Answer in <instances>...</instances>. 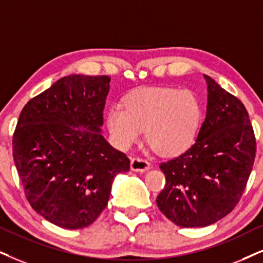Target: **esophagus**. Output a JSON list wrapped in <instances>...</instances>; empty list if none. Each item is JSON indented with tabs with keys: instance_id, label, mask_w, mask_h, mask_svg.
<instances>
[{
	"instance_id": "1",
	"label": "esophagus",
	"mask_w": 263,
	"mask_h": 263,
	"mask_svg": "<svg viewBox=\"0 0 263 263\" xmlns=\"http://www.w3.org/2000/svg\"><path fill=\"white\" fill-rule=\"evenodd\" d=\"M151 167L148 160L143 158H135L131 160V170L137 171V172H144Z\"/></svg>"
}]
</instances>
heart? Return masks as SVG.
I'll use <instances>...</instances> for the list:
<instances>
[{
	"mask_svg": "<svg viewBox=\"0 0 263 263\" xmlns=\"http://www.w3.org/2000/svg\"><path fill=\"white\" fill-rule=\"evenodd\" d=\"M124 105H114L107 112L109 134L122 149L138 142L145 129L154 151L175 155L191 147L200 127L201 104L187 89H139L129 93Z\"/></svg>",
	"mask_w": 263,
	"mask_h": 263,
	"instance_id": "1",
	"label": "heart"
}]
</instances>
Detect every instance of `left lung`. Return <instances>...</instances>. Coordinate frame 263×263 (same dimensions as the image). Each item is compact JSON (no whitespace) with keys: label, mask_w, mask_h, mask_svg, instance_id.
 <instances>
[{"label":"left lung","mask_w":263,"mask_h":263,"mask_svg":"<svg viewBox=\"0 0 263 263\" xmlns=\"http://www.w3.org/2000/svg\"><path fill=\"white\" fill-rule=\"evenodd\" d=\"M208 110L194 144L161 162L166 184L159 210L179 227H206L240 200L256 156V138L244 104L210 76Z\"/></svg>","instance_id":"obj_1"}]
</instances>
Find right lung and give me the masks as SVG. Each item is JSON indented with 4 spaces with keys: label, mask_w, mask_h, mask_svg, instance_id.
I'll return each mask as SVG.
<instances>
[{
    "label": "right lung",
    "mask_w": 263,
    "mask_h": 263,
    "mask_svg": "<svg viewBox=\"0 0 263 263\" xmlns=\"http://www.w3.org/2000/svg\"><path fill=\"white\" fill-rule=\"evenodd\" d=\"M107 75H69L23 108L13 159L34 210L62 228L93 223L108 204L115 176L129 159L101 134Z\"/></svg>",
    "instance_id": "1"
}]
</instances>
